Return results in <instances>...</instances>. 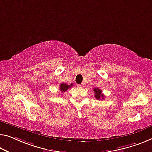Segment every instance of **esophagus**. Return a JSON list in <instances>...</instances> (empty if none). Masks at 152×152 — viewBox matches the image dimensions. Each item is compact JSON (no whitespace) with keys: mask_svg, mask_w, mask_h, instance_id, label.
Masks as SVG:
<instances>
[{"mask_svg":"<svg viewBox=\"0 0 152 152\" xmlns=\"http://www.w3.org/2000/svg\"><path fill=\"white\" fill-rule=\"evenodd\" d=\"M83 86H84V84H83V83L78 84V85H77V86H78V87H83Z\"/></svg>","mask_w":152,"mask_h":152,"instance_id":"esophagus-1","label":"esophagus"}]
</instances>
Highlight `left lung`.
<instances>
[{"instance_id":"1","label":"left lung","mask_w":152,"mask_h":152,"mask_svg":"<svg viewBox=\"0 0 152 152\" xmlns=\"http://www.w3.org/2000/svg\"><path fill=\"white\" fill-rule=\"evenodd\" d=\"M94 92L95 94L94 97L97 100L104 99V94H102V90H100L99 88H94Z\"/></svg>"}]
</instances>
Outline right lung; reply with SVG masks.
Wrapping results in <instances>:
<instances>
[{"instance_id":"add662e5","label":"right lung","mask_w":152,"mask_h":152,"mask_svg":"<svg viewBox=\"0 0 152 152\" xmlns=\"http://www.w3.org/2000/svg\"><path fill=\"white\" fill-rule=\"evenodd\" d=\"M72 86H73V84H71V85H68V84L66 83H62L60 84V90L61 92H66V91L69 89V88H71Z\"/></svg>"}]
</instances>
